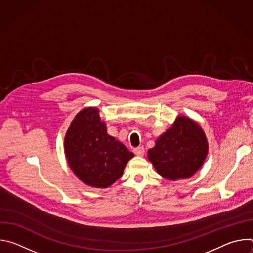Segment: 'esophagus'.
Masks as SVG:
<instances>
[{"instance_id":"1","label":"esophagus","mask_w":253,"mask_h":253,"mask_svg":"<svg viewBox=\"0 0 253 253\" xmlns=\"http://www.w3.org/2000/svg\"><path fill=\"white\" fill-rule=\"evenodd\" d=\"M133 151H134L135 155H137V156H143L144 153H145V150H144L143 147H137Z\"/></svg>"}]
</instances>
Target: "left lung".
<instances>
[{
	"label": "left lung",
	"mask_w": 253,
	"mask_h": 253,
	"mask_svg": "<svg viewBox=\"0 0 253 253\" xmlns=\"http://www.w3.org/2000/svg\"><path fill=\"white\" fill-rule=\"evenodd\" d=\"M206 135L195 120L178 115L148 150V160L163 178L188 179L196 174L208 154Z\"/></svg>",
	"instance_id": "8db88e82"
}]
</instances>
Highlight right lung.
<instances>
[{"label": "right lung", "mask_w": 253, "mask_h": 253, "mask_svg": "<svg viewBox=\"0 0 253 253\" xmlns=\"http://www.w3.org/2000/svg\"><path fill=\"white\" fill-rule=\"evenodd\" d=\"M71 170L83 183L95 188L111 186L134 157L123 144L108 135L98 108L82 109L72 120L64 139Z\"/></svg>", "instance_id": "obj_1"}]
</instances>
